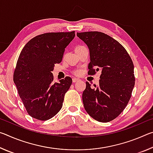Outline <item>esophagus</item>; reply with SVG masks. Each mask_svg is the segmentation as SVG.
Instances as JSON below:
<instances>
[{"instance_id": "1", "label": "esophagus", "mask_w": 153, "mask_h": 153, "mask_svg": "<svg viewBox=\"0 0 153 153\" xmlns=\"http://www.w3.org/2000/svg\"><path fill=\"white\" fill-rule=\"evenodd\" d=\"M72 81H73L74 83H76V82H77L80 81V80L79 79H77V78H73V79H72Z\"/></svg>"}]
</instances>
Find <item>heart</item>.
Listing matches in <instances>:
<instances>
[{
  "instance_id": "obj_1",
  "label": "heart",
  "mask_w": 153,
  "mask_h": 153,
  "mask_svg": "<svg viewBox=\"0 0 153 153\" xmlns=\"http://www.w3.org/2000/svg\"><path fill=\"white\" fill-rule=\"evenodd\" d=\"M82 46H77V47L76 48V49L82 48ZM82 70H74V71H73V74H75V75H76V76H79V75L82 74Z\"/></svg>"
}]
</instances>
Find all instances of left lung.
Here are the masks:
<instances>
[{
	"label": "left lung",
	"mask_w": 153,
	"mask_h": 153,
	"mask_svg": "<svg viewBox=\"0 0 153 153\" xmlns=\"http://www.w3.org/2000/svg\"><path fill=\"white\" fill-rule=\"evenodd\" d=\"M77 36L90 51L88 74L101 70L94 88L86 82L82 94L84 108L95 120L109 122L120 115L131 98L135 84L132 60L120 42L105 33L77 32Z\"/></svg>",
	"instance_id": "1"
}]
</instances>
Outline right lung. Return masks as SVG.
<instances>
[{
	"instance_id": "1",
	"label": "right lung",
	"mask_w": 153,
	"mask_h": 153,
	"mask_svg": "<svg viewBox=\"0 0 153 153\" xmlns=\"http://www.w3.org/2000/svg\"><path fill=\"white\" fill-rule=\"evenodd\" d=\"M74 37V31L42 33L31 39L21 52L13 82L32 117L50 120L62 108L72 79L67 76L59 83H54L51 71L55 63H61L65 48Z\"/></svg>"
}]
</instances>
